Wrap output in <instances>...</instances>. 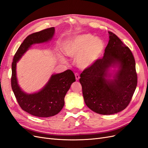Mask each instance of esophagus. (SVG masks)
<instances>
[{"mask_svg":"<svg viewBox=\"0 0 148 148\" xmlns=\"http://www.w3.org/2000/svg\"><path fill=\"white\" fill-rule=\"evenodd\" d=\"M75 79H76V81H78V80L80 79L79 75L77 73H75Z\"/></svg>","mask_w":148,"mask_h":148,"instance_id":"1","label":"esophagus"}]
</instances>
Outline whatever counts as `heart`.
<instances>
[{
  "mask_svg": "<svg viewBox=\"0 0 148 148\" xmlns=\"http://www.w3.org/2000/svg\"><path fill=\"white\" fill-rule=\"evenodd\" d=\"M105 49L103 40L94 37L89 33L75 36L67 40L63 46V52L66 56L75 58V62L79 68H89L98 60ZM61 61L65 60L61 57Z\"/></svg>",
  "mask_w": 148,
  "mask_h": 148,
  "instance_id": "obj_1",
  "label": "heart"
}]
</instances>
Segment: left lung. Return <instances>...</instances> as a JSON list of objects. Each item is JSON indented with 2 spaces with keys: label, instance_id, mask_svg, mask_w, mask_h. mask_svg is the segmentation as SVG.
<instances>
[{
  "label": "left lung",
  "instance_id": "1",
  "mask_svg": "<svg viewBox=\"0 0 148 148\" xmlns=\"http://www.w3.org/2000/svg\"><path fill=\"white\" fill-rule=\"evenodd\" d=\"M103 57L80 75L87 106L101 115L119 113L128 106L137 86L133 54L116 35L108 32Z\"/></svg>",
  "mask_w": 148,
  "mask_h": 148
}]
</instances>
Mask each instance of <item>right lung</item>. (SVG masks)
Segmentation results:
<instances>
[{
  "instance_id": "add662e5",
  "label": "right lung",
  "mask_w": 148,
  "mask_h": 148,
  "mask_svg": "<svg viewBox=\"0 0 148 148\" xmlns=\"http://www.w3.org/2000/svg\"><path fill=\"white\" fill-rule=\"evenodd\" d=\"M55 29L47 28L28 35L16 52L12 64V88L16 100L24 111L38 117H49L56 115L64 105V97L71 84L75 81L73 72L70 69L61 73L53 74L45 86L34 93L24 92L16 76V63L31 46L51 41Z\"/></svg>"
}]
</instances>
